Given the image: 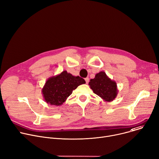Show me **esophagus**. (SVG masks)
Segmentation results:
<instances>
[{
	"label": "esophagus",
	"instance_id": "esophagus-1",
	"mask_svg": "<svg viewBox=\"0 0 159 159\" xmlns=\"http://www.w3.org/2000/svg\"><path fill=\"white\" fill-rule=\"evenodd\" d=\"M85 80L86 84H88V83L89 82V77H86V78L85 79Z\"/></svg>",
	"mask_w": 159,
	"mask_h": 159
}]
</instances>
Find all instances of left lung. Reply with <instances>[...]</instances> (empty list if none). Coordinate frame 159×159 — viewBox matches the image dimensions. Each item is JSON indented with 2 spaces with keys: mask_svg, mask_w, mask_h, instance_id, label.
<instances>
[{
  "mask_svg": "<svg viewBox=\"0 0 159 159\" xmlns=\"http://www.w3.org/2000/svg\"><path fill=\"white\" fill-rule=\"evenodd\" d=\"M89 85L94 93L107 102L113 101L119 92L116 82L109 78L105 71L96 74L95 77L90 80Z\"/></svg>",
  "mask_w": 159,
  "mask_h": 159,
  "instance_id": "8db88e82",
  "label": "left lung"
}]
</instances>
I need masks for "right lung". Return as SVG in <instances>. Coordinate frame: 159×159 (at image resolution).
<instances>
[{
    "mask_svg": "<svg viewBox=\"0 0 159 159\" xmlns=\"http://www.w3.org/2000/svg\"><path fill=\"white\" fill-rule=\"evenodd\" d=\"M83 84H85L84 79L72 75L64 70L61 74L47 80L42 89V93L48 105L60 106L66 102L74 90Z\"/></svg>",
    "mask_w": 159,
    "mask_h": 159,
    "instance_id": "obj_1",
    "label": "right lung"
}]
</instances>
